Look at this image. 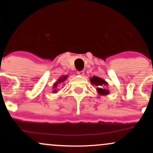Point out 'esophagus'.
<instances>
[{
  "label": "esophagus",
  "instance_id": "34e87169",
  "mask_svg": "<svg viewBox=\"0 0 153 153\" xmlns=\"http://www.w3.org/2000/svg\"><path fill=\"white\" fill-rule=\"evenodd\" d=\"M77 73H78L79 75H84V71H78V72H77Z\"/></svg>",
  "mask_w": 153,
  "mask_h": 153
}]
</instances>
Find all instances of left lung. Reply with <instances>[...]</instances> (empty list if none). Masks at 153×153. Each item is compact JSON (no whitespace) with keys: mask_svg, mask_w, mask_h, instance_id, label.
<instances>
[{"mask_svg":"<svg viewBox=\"0 0 153 153\" xmlns=\"http://www.w3.org/2000/svg\"><path fill=\"white\" fill-rule=\"evenodd\" d=\"M91 83L97 86V91L99 94L101 95H107L108 94L109 91L104 86L107 85V82L103 79L99 78V77L94 76L91 78Z\"/></svg>","mask_w":153,"mask_h":153,"instance_id":"left-lung-1","label":"left lung"}]
</instances>
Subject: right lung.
<instances>
[{"label": "right lung", "instance_id": "right-lung-1", "mask_svg": "<svg viewBox=\"0 0 153 153\" xmlns=\"http://www.w3.org/2000/svg\"><path fill=\"white\" fill-rule=\"evenodd\" d=\"M67 78H68V76H63V77H62V78H61L60 79H59L58 81L56 82V83H54L53 88H57V84H58V83H61V82H62V81H65V80H66ZM57 91V90H54V92H57V91Z\"/></svg>", "mask_w": 153, "mask_h": 153}]
</instances>
